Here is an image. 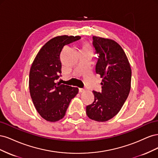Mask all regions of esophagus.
I'll return each instance as SVG.
<instances>
[{
	"mask_svg": "<svg viewBox=\"0 0 158 158\" xmlns=\"http://www.w3.org/2000/svg\"><path fill=\"white\" fill-rule=\"evenodd\" d=\"M84 92H85V89H84V88H79V92L80 93H82Z\"/></svg>",
	"mask_w": 158,
	"mask_h": 158,
	"instance_id": "1",
	"label": "esophagus"
}]
</instances>
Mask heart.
<instances>
[{"mask_svg": "<svg viewBox=\"0 0 158 158\" xmlns=\"http://www.w3.org/2000/svg\"><path fill=\"white\" fill-rule=\"evenodd\" d=\"M81 49L82 51H92L89 44L87 42H83L81 45Z\"/></svg>", "mask_w": 158, "mask_h": 158, "instance_id": "b5f03b06", "label": "heart"}]
</instances>
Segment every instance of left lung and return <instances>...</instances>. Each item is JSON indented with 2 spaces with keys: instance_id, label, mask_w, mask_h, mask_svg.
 I'll list each match as a JSON object with an SVG mask.
<instances>
[{
  "instance_id": "8db88e82",
  "label": "left lung",
  "mask_w": 158,
  "mask_h": 158,
  "mask_svg": "<svg viewBox=\"0 0 158 158\" xmlns=\"http://www.w3.org/2000/svg\"><path fill=\"white\" fill-rule=\"evenodd\" d=\"M93 40L99 54L95 72L102 78V92L93 91L94 102L85 110L90 119L106 122L116 115L127 99L132 71L125 52L118 43L99 36H94Z\"/></svg>"
}]
</instances>
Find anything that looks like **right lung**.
<instances>
[{"mask_svg":"<svg viewBox=\"0 0 158 158\" xmlns=\"http://www.w3.org/2000/svg\"><path fill=\"white\" fill-rule=\"evenodd\" d=\"M80 39L78 35H59L47 41L38 52L30 70L29 88L33 105L45 120L63 118L78 88L57 82L61 73L60 52L63 47Z\"/></svg>","mask_w":158,"mask_h":158,"instance_id":"obj_1","label":"right lung"}]
</instances>
